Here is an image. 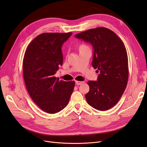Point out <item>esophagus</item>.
Listing matches in <instances>:
<instances>
[{
  "label": "esophagus",
  "instance_id": "34e87169",
  "mask_svg": "<svg viewBox=\"0 0 147 147\" xmlns=\"http://www.w3.org/2000/svg\"><path fill=\"white\" fill-rule=\"evenodd\" d=\"M84 82H81V81H76V85H80L81 84H82Z\"/></svg>",
  "mask_w": 147,
  "mask_h": 147
}]
</instances>
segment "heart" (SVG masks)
Instances as JSON below:
<instances>
[{"label": "heart", "instance_id": "heart-1", "mask_svg": "<svg viewBox=\"0 0 147 147\" xmlns=\"http://www.w3.org/2000/svg\"><path fill=\"white\" fill-rule=\"evenodd\" d=\"M82 46H85V45H81L80 47H82Z\"/></svg>", "mask_w": 147, "mask_h": 147}]
</instances>
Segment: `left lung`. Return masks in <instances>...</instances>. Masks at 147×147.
Wrapping results in <instances>:
<instances>
[{
  "mask_svg": "<svg viewBox=\"0 0 147 147\" xmlns=\"http://www.w3.org/2000/svg\"><path fill=\"white\" fill-rule=\"evenodd\" d=\"M75 37L91 43L94 50L92 66L100 73L97 81L87 82L90 91L85 95L86 102L96 110H109L120 100L127 87L126 48L115 32L104 27L86 30Z\"/></svg>",
  "mask_w": 147,
  "mask_h": 147,
  "instance_id": "left-lung-1",
  "label": "left lung"
}]
</instances>
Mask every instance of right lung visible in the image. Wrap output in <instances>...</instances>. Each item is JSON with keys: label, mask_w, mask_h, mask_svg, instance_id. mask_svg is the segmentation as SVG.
<instances>
[{"label": "right lung", "mask_w": 147, "mask_h": 147, "mask_svg": "<svg viewBox=\"0 0 147 147\" xmlns=\"http://www.w3.org/2000/svg\"><path fill=\"white\" fill-rule=\"evenodd\" d=\"M72 32H45L27 47L23 60L26 88L35 103L47 113L54 114L68 105L74 81L65 82L54 76L62 65L63 43Z\"/></svg>", "instance_id": "obj_1"}]
</instances>
